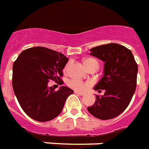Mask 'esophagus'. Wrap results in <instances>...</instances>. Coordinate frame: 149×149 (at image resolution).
I'll return each mask as SVG.
<instances>
[{
  "mask_svg": "<svg viewBox=\"0 0 149 149\" xmlns=\"http://www.w3.org/2000/svg\"><path fill=\"white\" fill-rule=\"evenodd\" d=\"M74 93L77 94V95H84L83 92H79V91H74Z\"/></svg>",
  "mask_w": 149,
  "mask_h": 149,
  "instance_id": "34e87169",
  "label": "esophagus"
}]
</instances>
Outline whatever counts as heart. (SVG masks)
Here are the masks:
<instances>
[{"label": "heart", "mask_w": 149, "mask_h": 149, "mask_svg": "<svg viewBox=\"0 0 149 149\" xmlns=\"http://www.w3.org/2000/svg\"><path fill=\"white\" fill-rule=\"evenodd\" d=\"M84 64L85 65V67L88 70L91 68L97 69V68L99 66L98 61L95 58H87L84 61ZM69 65H70V63H68L67 65H65V69H64L65 71H67L68 70ZM68 85L69 88H71L74 89L75 91H83L88 87L91 85V83L90 82L82 81L77 80V79H71V80H69L68 81Z\"/></svg>", "instance_id": "b5f03b06"}]
</instances>
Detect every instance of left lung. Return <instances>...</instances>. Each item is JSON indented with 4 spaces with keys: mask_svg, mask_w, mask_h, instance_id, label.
<instances>
[{
    "mask_svg": "<svg viewBox=\"0 0 149 149\" xmlns=\"http://www.w3.org/2000/svg\"><path fill=\"white\" fill-rule=\"evenodd\" d=\"M90 51L91 55L104 62V75L95 90L105 92L102 96L96 95L95 104L88 110L97 118L111 119L130 104L136 88L138 65L130 50L118 44L110 43Z\"/></svg>",
    "mask_w": 149,
    "mask_h": 149,
    "instance_id": "8db88e82",
    "label": "left lung"
}]
</instances>
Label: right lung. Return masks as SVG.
Returning <instances> with one entry per match:
<instances>
[{
  "label": "right lung",
  "instance_id": "add662e5",
  "mask_svg": "<svg viewBox=\"0 0 149 149\" xmlns=\"http://www.w3.org/2000/svg\"><path fill=\"white\" fill-rule=\"evenodd\" d=\"M68 59L61 53L44 47L27 48L13 65L12 86L21 108L32 119L47 122L60 115L73 90L48 88L49 81L64 83L62 70Z\"/></svg>",
  "mask_w": 149,
  "mask_h": 149
}]
</instances>
